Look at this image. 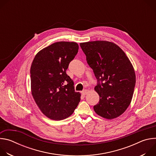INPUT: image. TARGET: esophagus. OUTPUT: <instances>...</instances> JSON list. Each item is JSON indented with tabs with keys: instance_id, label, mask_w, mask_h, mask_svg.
<instances>
[{
	"instance_id": "obj_1",
	"label": "esophagus",
	"mask_w": 156,
	"mask_h": 156,
	"mask_svg": "<svg viewBox=\"0 0 156 156\" xmlns=\"http://www.w3.org/2000/svg\"><path fill=\"white\" fill-rule=\"evenodd\" d=\"M87 93H88V91H87V90H83V91H81V94H82V95H83V96L86 95Z\"/></svg>"
}]
</instances>
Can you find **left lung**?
Here are the masks:
<instances>
[{
  "label": "left lung",
  "instance_id": "1",
  "mask_svg": "<svg viewBox=\"0 0 156 156\" xmlns=\"http://www.w3.org/2000/svg\"><path fill=\"white\" fill-rule=\"evenodd\" d=\"M86 61L97 79L94 90L99 102L96 113L107 119L122 115L131 101L136 76L125 52L115 44L105 41L80 43Z\"/></svg>",
  "mask_w": 156,
  "mask_h": 156
}]
</instances>
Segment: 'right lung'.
<instances>
[{"label": "right lung", "mask_w": 156, "mask_h": 156, "mask_svg": "<svg viewBox=\"0 0 156 156\" xmlns=\"http://www.w3.org/2000/svg\"><path fill=\"white\" fill-rule=\"evenodd\" d=\"M78 49L76 42H55L40 51L32 62V95L41 112L50 119L69 117L80 101V93L75 92L73 80L66 73Z\"/></svg>", "instance_id": "obj_1"}]
</instances>
